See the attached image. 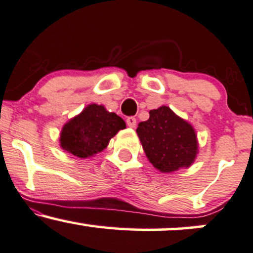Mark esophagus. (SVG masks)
I'll use <instances>...</instances> for the list:
<instances>
[{"mask_svg": "<svg viewBox=\"0 0 253 253\" xmlns=\"http://www.w3.org/2000/svg\"><path fill=\"white\" fill-rule=\"evenodd\" d=\"M126 123H127V126L130 127V128H134L136 126V119L134 117H129L126 119Z\"/></svg>", "mask_w": 253, "mask_h": 253, "instance_id": "esophagus-1", "label": "esophagus"}]
</instances>
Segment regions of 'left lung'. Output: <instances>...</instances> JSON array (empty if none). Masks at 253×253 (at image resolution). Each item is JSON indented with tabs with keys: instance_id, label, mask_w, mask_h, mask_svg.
<instances>
[{
	"instance_id": "left-lung-1",
	"label": "left lung",
	"mask_w": 253,
	"mask_h": 253,
	"mask_svg": "<svg viewBox=\"0 0 253 253\" xmlns=\"http://www.w3.org/2000/svg\"><path fill=\"white\" fill-rule=\"evenodd\" d=\"M136 133L147 159L160 172L190 167L196 160V130L167 106L150 111V119L139 124Z\"/></svg>"
}]
</instances>
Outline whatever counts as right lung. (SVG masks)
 <instances>
[{
    "label": "right lung",
    "instance_id": "1",
    "mask_svg": "<svg viewBox=\"0 0 253 253\" xmlns=\"http://www.w3.org/2000/svg\"><path fill=\"white\" fill-rule=\"evenodd\" d=\"M125 128L126 124L119 115L92 103L65 124L60 133V146L75 157H93L105 150L109 140Z\"/></svg>",
    "mask_w": 253,
    "mask_h": 253
}]
</instances>
